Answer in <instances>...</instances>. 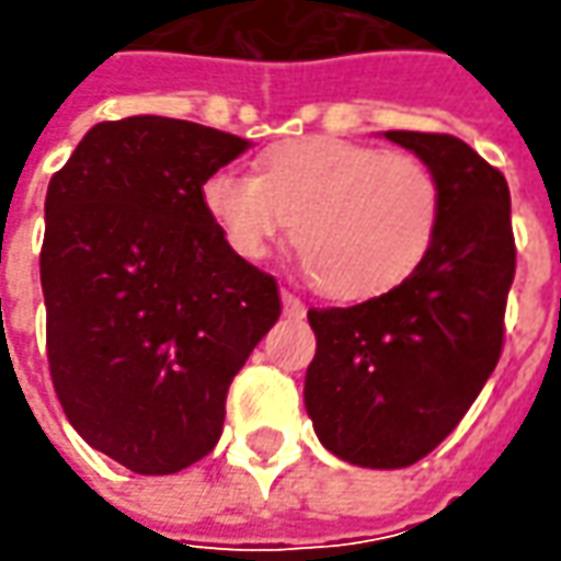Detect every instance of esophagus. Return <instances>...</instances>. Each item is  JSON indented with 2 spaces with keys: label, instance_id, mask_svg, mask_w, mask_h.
I'll list each match as a JSON object with an SVG mask.
<instances>
[{
  "label": "esophagus",
  "instance_id": "34e87169",
  "mask_svg": "<svg viewBox=\"0 0 561 561\" xmlns=\"http://www.w3.org/2000/svg\"><path fill=\"white\" fill-rule=\"evenodd\" d=\"M280 299H284V314H287V318H302V314H306V302H302L299 296H293L290 290L280 293Z\"/></svg>",
  "mask_w": 561,
  "mask_h": 561
}]
</instances>
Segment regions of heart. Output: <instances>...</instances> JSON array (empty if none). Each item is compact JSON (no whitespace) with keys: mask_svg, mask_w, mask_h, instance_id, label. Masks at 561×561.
I'll return each instance as SVG.
<instances>
[{"mask_svg":"<svg viewBox=\"0 0 561 561\" xmlns=\"http://www.w3.org/2000/svg\"><path fill=\"white\" fill-rule=\"evenodd\" d=\"M203 208L247 262L265 259L293 225L318 290L368 299L393 290L427 255L440 225V184L412 152L306 137L274 146L259 178L211 171Z\"/></svg>","mask_w":561,"mask_h":561,"instance_id":"1","label":"heart"}]
</instances>
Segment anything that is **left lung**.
Instances as JSON below:
<instances>
[{"label":"left lung","instance_id":"8db88e82","mask_svg":"<svg viewBox=\"0 0 561 561\" xmlns=\"http://www.w3.org/2000/svg\"><path fill=\"white\" fill-rule=\"evenodd\" d=\"M440 184V225L399 287L350 309H309L306 412L343 462L405 468L437 449L493 375L515 237L506 178L449 134L387 130Z\"/></svg>","mask_w":561,"mask_h":561}]
</instances>
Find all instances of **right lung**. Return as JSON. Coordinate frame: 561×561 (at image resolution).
Here are the masks:
<instances>
[{"label":"right lung","mask_w":561,"mask_h":561,"mask_svg":"<svg viewBox=\"0 0 561 561\" xmlns=\"http://www.w3.org/2000/svg\"><path fill=\"white\" fill-rule=\"evenodd\" d=\"M249 140L193 121H102L46 193L39 280L55 393L93 449L174 474L215 449L227 387L280 314L230 252L205 178Z\"/></svg>","instance_id":"1"}]
</instances>
